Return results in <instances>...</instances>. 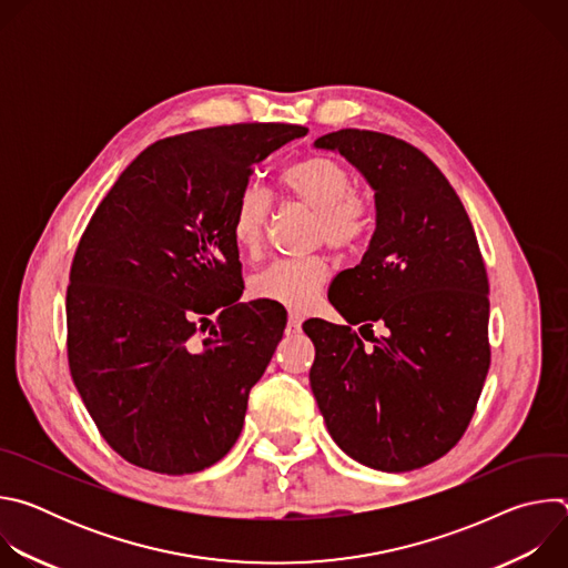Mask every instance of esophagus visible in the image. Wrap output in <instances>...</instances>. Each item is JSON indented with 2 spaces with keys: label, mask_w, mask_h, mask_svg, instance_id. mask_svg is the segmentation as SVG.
<instances>
[{
  "label": "esophagus",
  "mask_w": 568,
  "mask_h": 568,
  "mask_svg": "<svg viewBox=\"0 0 568 568\" xmlns=\"http://www.w3.org/2000/svg\"><path fill=\"white\" fill-rule=\"evenodd\" d=\"M303 323V314L301 312H290L287 316V333H298Z\"/></svg>",
  "instance_id": "obj_1"
}]
</instances>
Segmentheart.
Wrapping results in <instances>:
<instances>
[{
	"mask_svg": "<svg viewBox=\"0 0 568 568\" xmlns=\"http://www.w3.org/2000/svg\"><path fill=\"white\" fill-rule=\"evenodd\" d=\"M285 197L314 211V237L335 250H353L368 235L373 217L366 195L353 191L351 171L339 159L314 154L294 161L278 175ZM270 200L258 189H245L233 206L231 237L242 254H256L263 245ZM328 281V263L321 256L276 261L254 278V294L305 310Z\"/></svg>",
	"mask_w": 568,
	"mask_h": 568,
	"instance_id": "obj_1",
	"label": "heart"
}]
</instances>
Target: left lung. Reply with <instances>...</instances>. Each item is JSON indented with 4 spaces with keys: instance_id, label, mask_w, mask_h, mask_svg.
Instances as JSON below:
<instances>
[{
    "instance_id": "left-lung-1",
    "label": "left lung",
    "mask_w": 568,
    "mask_h": 568,
    "mask_svg": "<svg viewBox=\"0 0 568 568\" xmlns=\"http://www.w3.org/2000/svg\"><path fill=\"white\" fill-rule=\"evenodd\" d=\"M375 193V231L362 263L337 274L331 303L351 323L389 328L373 349L323 318L310 386L333 440L357 463L409 471L465 434L490 368L488 274L452 184L412 143L371 130L323 134Z\"/></svg>"
}]
</instances>
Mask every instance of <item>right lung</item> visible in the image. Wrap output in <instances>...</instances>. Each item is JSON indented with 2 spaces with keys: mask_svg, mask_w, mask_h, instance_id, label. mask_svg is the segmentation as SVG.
Listing matches in <instances>:
<instances>
[{
  "mask_svg": "<svg viewBox=\"0 0 568 568\" xmlns=\"http://www.w3.org/2000/svg\"><path fill=\"white\" fill-rule=\"evenodd\" d=\"M305 134L240 123L161 139L121 173L80 237L67 287L69 371L128 463L193 474L235 445L287 314L265 298L237 303L231 215L254 166Z\"/></svg>",
  "mask_w": 568,
  "mask_h": 568,
  "instance_id": "1",
  "label": "right lung"
}]
</instances>
